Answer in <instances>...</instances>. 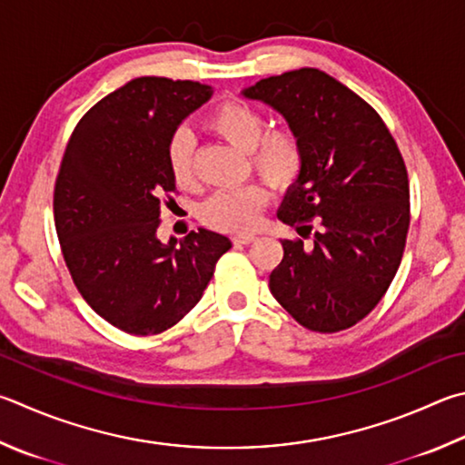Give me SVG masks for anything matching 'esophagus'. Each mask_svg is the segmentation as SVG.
<instances>
[{"instance_id": "1", "label": "esophagus", "mask_w": 465, "mask_h": 465, "mask_svg": "<svg viewBox=\"0 0 465 465\" xmlns=\"http://www.w3.org/2000/svg\"><path fill=\"white\" fill-rule=\"evenodd\" d=\"M233 242L235 243H252V242H256V235L254 233H238L233 238Z\"/></svg>"}]
</instances>
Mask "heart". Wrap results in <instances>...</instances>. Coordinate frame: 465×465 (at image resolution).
Masks as SVG:
<instances>
[{
	"mask_svg": "<svg viewBox=\"0 0 465 465\" xmlns=\"http://www.w3.org/2000/svg\"><path fill=\"white\" fill-rule=\"evenodd\" d=\"M209 128L232 146L250 152V164L274 189H289L305 168V148L291 128L268 130L266 117L246 101L230 99L209 114ZM168 168L179 187L195 184V140L179 130L168 142ZM268 193L260 183L240 189L217 191L203 205V219L225 232H248L256 227Z\"/></svg>",
	"mask_w": 465,
	"mask_h": 465,
	"instance_id": "heart-1",
	"label": "heart"
}]
</instances>
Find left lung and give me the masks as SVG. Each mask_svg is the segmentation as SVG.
Wrapping results in <instances>:
<instances>
[{
  "label": "left lung",
  "instance_id": "1",
  "mask_svg": "<svg viewBox=\"0 0 465 465\" xmlns=\"http://www.w3.org/2000/svg\"><path fill=\"white\" fill-rule=\"evenodd\" d=\"M243 97L284 115L305 148L278 219L313 246L281 240L270 292L302 327L335 333L372 311L401 266L411 223L407 166L372 105L319 69L258 81Z\"/></svg>",
  "mask_w": 465,
  "mask_h": 465
}]
</instances>
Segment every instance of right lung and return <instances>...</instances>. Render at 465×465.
Masks as SVG:
<instances>
[{
    "label": "right lung",
    "mask_w": 465,
    "mask_h": 465,
    "mask_svg": "<svg viewBox=\"0 0 465 465\" xmlns=\"http://www.w3.org/2000/svg\"><path fill=\"white\" fill-rule=\"evenodd\" d=\"M213 95L197 81L138 77L97 101L66 144L54 184V225L73 282L107 323L132 335L166 331L197 305L232 248L199 227L158 240L176 191L168 142Z\"/></svg>",
    "instance_id": "1"
}]
</instances>
